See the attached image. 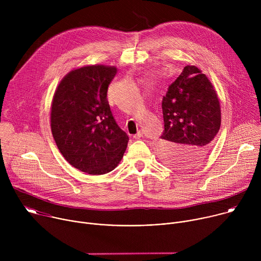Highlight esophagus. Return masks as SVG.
Here are the masks:
<instances>
[{
  "label": "esophagus",
  "instance_id": "obj_1",
  "mask_svg": "<svg viewBox=\"0 0 261 261\" xmlns=\"http://www.w3.org/2000/svg\"><path fill=\"white\" fill-rule=\"evenodd\" d=\"M142 136H143V132H142L141 130H138L137 133L134 135V138H135V139H139V138H141Z\"/></svg>",
  "mask_w": 261,
  "mask_h": 261
}]
</instances>
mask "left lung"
<instances>
[{"label": "left lung", "instance_id": "obj_1", "mask_svg": "<svg viewBox=\"0 0 261 261\" xmlns=\"http://www.w3.org/2000/svg\"><path fill=\"white\" fill-rule=\"evenodd\" d=\"M162 111L158 150L163 161L176 169L200 164L221 126L220 102L211 81L196 66H186L163 97Z\"/></svg>", "mask_w": 261, "mask_h": 261}]
</instances>
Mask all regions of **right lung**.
Wrapping results in <instances>:
<instances>
[{
  "label": "right lung",
  "mask_w": 261,
  "mask_h": 261,
  "mask_svg": "<svg viewBox=\"0 0 261 261\" xmlns=\"http://www.w3.org/2000/svg\"><path fill=\"white\" fill-rule=\"evenodd\" d=\"M117 71L115 66L104 65L71 70L53 98L50 127L59 151L73 167L89 174L114 170L129 141L106 98Z\"/></svg>",
  "instance_id": "1"
}]
</instances>
